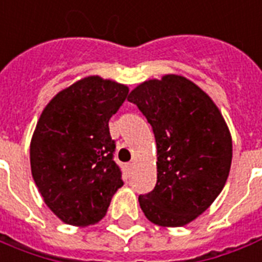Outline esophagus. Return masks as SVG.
I'll return each mask as SVG.
<instances>
[{"label": "esophagus", "instance_id": "esophagus-1", "mask_svg": "<svg viewBox=\"0 0 262 262\" xmlns=\"http://www.w3.org/2000/svg\"><path fill=\"white\" fill-rule=\"evenodd\" d=\"M127 169H128V171H131L134 169V162H129L128 165H127Z\"/></svg>", "mask_w": 262, "mask_h": 262}]
</instances>
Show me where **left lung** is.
<instances>
[{"label":"left lung","instance_id":"1","mask_svg":"<svg viewBox=\"0 0 262 262\" xmlns=\"http://www.w3.org/2000/svg\"><path fill=\"white\" fill-rule=\"evenodd\" d=\"M127 100L146 116L157 143V184L139 196L142 211L158 226L188 225L214 203L229 177V127L210 96L181 75L144 81Z\"/></svg>","mask_w":262,"mask_h":262}]
</instances>
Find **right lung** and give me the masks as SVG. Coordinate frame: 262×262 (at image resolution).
<instances>
[{
	"label": "right lung",
	"instance_id": "add662e5",
	"mask_svg": "<svg viewBox=\"0 0 262 262\" xmlns=\"http://www.w3.org/2000/svg\"><path fill=\"white\" fill-rule=\"evenodd\" d=\"M128 88L92 75L48 102L31 141V170L50 210L72 226L95 225L123 185L108 121Z\"/></svg>",
	"mask_w": 262,
	"mask_h": 262
}]
</instances>
